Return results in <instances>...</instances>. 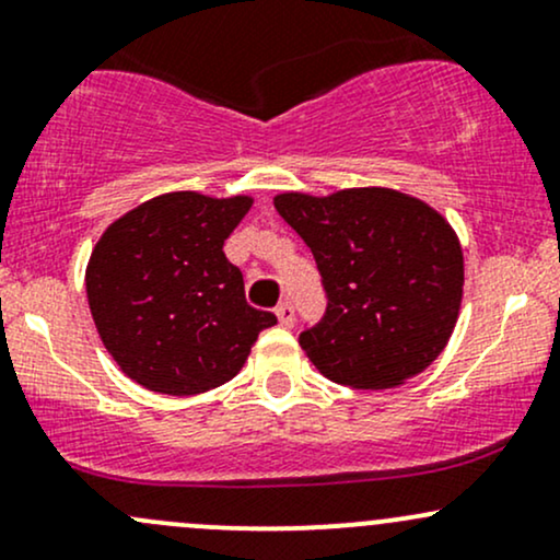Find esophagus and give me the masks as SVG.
Segmentation results:
<instances>
[{"mask_svg": "<svg viewBox=\"0 0 560 560\" xmlns=\"http://www.w3.org/2000/svg\"><path fill=\"white\" fill-rule=\"evenodd\" d=\"M276 316H279V324L281 326H294V305L289 300L279 302L276 305Z\"/></svg>", "mask_w": 560, "mask_h": 560, "instance_id": "1", "label": "esophagus"}]
</instances>
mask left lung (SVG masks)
<instances>
[{
  "label": "left lung",
  "instance_id": "obj_1",
  "mask_svg": "<svg viewBox=\"0 0 560 560\" xmlns=\"http://www.w3.org/2000/svg\"><path fill=\"white\" fill-rule=\"evenodd\" d=\"M276 210L316 258L326 311L300 347L331 382L387 389L445 350L464 294L455 231L421 199L395 189L331 197L289 191Z\"/></svg>",
  "mask_w": 560,
  "mask_h": 560
}]
</instances>
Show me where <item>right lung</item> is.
Here are the masks:
<instances>
[{
  "instance_id": "right-lung-1",
  "label": "right lung",
  "mask_w": 560,
  "mask_h": 560,
  "mask_svg": "<svg viewBox=\"0 0 560 560\" xmlns=\"http://www.w3.org/2000/svg\"><path fill=\"white\" fill-rule=\"evenodd\" d=\"M253 199L171 191L139 205L96 242L86 268L92 318L128 378L163 395H199L240 374L276 324L247 305L223 242Z\"/></svg>"
}]
</instances>
